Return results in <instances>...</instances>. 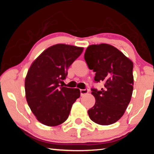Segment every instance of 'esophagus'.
Listing matches in <instances>:
<instances>
[{
    "label": "esophagus",
    "instance_id": "obj_1",
    "mask_svg": "<svg viewBox=\"0 0 154 154\" xmlns=\"http://www.w3.org/2000/svg\"><path fill=\"white\" fill-rule=\"evenodd\" d=\"M88 92H89V90H88V89H84V90H80V93H81V95L83 96L85 94L88 93Z\"/></svg>",
    "mask_w": 154,
    "mask_h": 154
}]
</instances>
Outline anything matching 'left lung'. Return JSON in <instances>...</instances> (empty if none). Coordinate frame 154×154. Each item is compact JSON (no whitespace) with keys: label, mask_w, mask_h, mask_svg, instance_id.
Returning a JSON list of instances; mask_svg holds the SVG:
<instances>
[{"label":"left lung","mask_w":154,"mask_h":154,"mask_svg":"<svg viewBox=\"0 0 154 154\" xmlns=\"http://www.w3.org/2000/svg\"><path fill=\"white\" fill-rule=\"evenodd\" d=\"M90 70L96 72L94 81L103 82L101 90L92 89L96 102L88 111L95 123L110 125L125 113L133 91V63L115 47L106 43L91 45L84 54Z\"/></svg>","instance_id":"8db88e82"}]
</instances>
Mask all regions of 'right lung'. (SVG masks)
I'll return each mask as SVG.
<instances>
[{"mask_svg":"<svg viewBox=\"0 0 154 154\" xmlns=\"http://www.w3.org/2000/svg\"><path fill=\"white\" fill-rule=\"evenodd\" d=\"M79 47L56 44L35 60L25 79L28 105L36 119L48 126H56L66 120L71 107L80 96L77 88L60 87L67 71L83 52Z\"/></svg>","mask_w":154,"mask_h":154,"instance_id":"right-lung-1","label":"right lung"}]
</instances>
